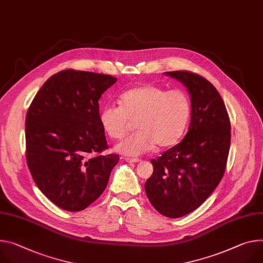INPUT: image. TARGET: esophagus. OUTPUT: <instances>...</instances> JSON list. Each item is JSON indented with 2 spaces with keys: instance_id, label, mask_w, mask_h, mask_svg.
Segmentation results:
<instances>
[{
  "instance_id": "34e87169",
  "label": "esophagus",
  "mask_w": 263,
  "mask_h": 263,
  "mask_svg": "<svg viewBox=\"0 0 263 263\" xmlns=\"http://www.w3.org/2000/svg\"><path fill=\"white\" fill-rule=\"evenodd\" d=\"M140 159L139 158H132V157H126V161L128 162H138Z\"/></svg>"
}]
</instances>
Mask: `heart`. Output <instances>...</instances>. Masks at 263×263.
Segmentation results:
<instances>
[{
  "mask_svg": "<svg viewBox=\"0 0 263 263\" xmlns=\"http://www.w3.org/2000/svg\"><path fill=\"white\" fill-rule=\"evenodd\" d=\"M119 107L106 106L100 112L105 133L114 140L122 139L135 122L137 131L116 146V151L138 156L156 145L171 147L183 136L192 115L189 94L180 89L166 90L155 85L129 89L119 95Z\"/></svg>",
  "mask_w": 263,
  "mask_h": 263,
  "instance_id": "1",
  "label": "heart"
}]
</instances>
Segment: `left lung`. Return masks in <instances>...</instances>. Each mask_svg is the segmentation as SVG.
I'll return each instance as SVG.
<instances>
[{
  "mask_svg": "<svg viewBox=\"0 0 263 263\" xmlns=\"http://www.w3.org/2000/svg\"><path fill=\"white\" fill-rule=\"evenodd\" d=\"M189 90L192 115L184 138L151 159L146 194L157 212L178 218L196 210L219 184L227 168L231 122L226 105L206 79L187 70L165 72Z\"/></svg>",
  "mask_w": 263,
  "mask_h": 263,
  "instance_id": "left-lung-1",
  "label": "left lung"
}]
</instances>
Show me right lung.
<instances>
[{
	"instance_id": "obj_1",
	"label": "right lung",
	"mask_w": 263,
	"mask_h": 263,
	"mask_svg": "<svg viewBox=\"0 0 263 263\" xmlns=\"http://www.w3.org/2000/svg\"><path fill=\"white\" fill-rule=\"evenodd\" d=\"M116 78L66 69L47 80L26 114V160L31 176L55 205L78 212L106 189L119 155L100 122L102 94Z\"/></svg>"
}]
</instances>
